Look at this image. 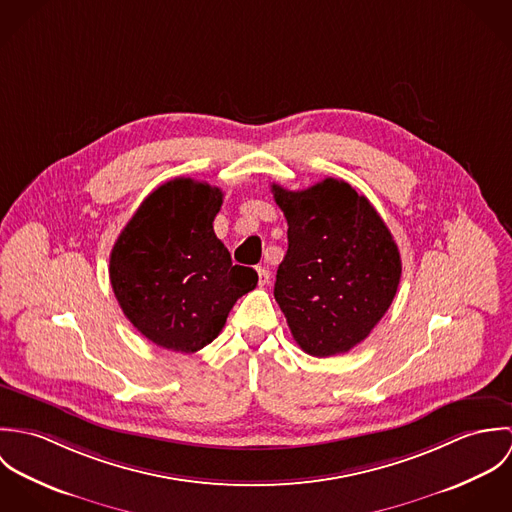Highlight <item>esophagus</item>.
Wrapping results in <instances>:
<instances>
[{
	"label": "esophagus",
	"instance_id": "esophagus-1",
	"mask_svg": "<svg viewBox=\"0 0 512 512\" xmlns=\"http://www.w3.org/2000/svg\"><path fill=\"white\" fill-rule=\"evenodd\" d=\"M256 272H258V286H266L268 282H270V272L266 270V268H256Z\"/></svg>",
	"mask_w": 512,
	"mask_h": 512
}]
</instances>
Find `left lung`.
Here are the masks:
<instances>
[{"label": "left lung", "mask_w": 512, "mask_h": 512, "mask_svg": "<svg viewBox=\"0 0 512 512\" xmlns=\"http://www.w3.org/2000/svg\"><path fill=\"white\" fill-rule=\"evenodd\" d=\"M288 220V252L274 297L295 343L333 357L365 341L402 276L398 246L376 209L349 183L327 177L305 191L272 185Z\"/></svg>", "instance_id": "obj_1"}]
</instances>
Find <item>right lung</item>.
<instances>
[{
  "mask_svg": "<svg viewBox=\"0 0 512 512\" xmlns=\"http://www.w3.org/2000/svg\"><path fill=\"white\" fill-rule=\"evenodd\" d=\"M222 191L177 177L149 193L110 254V284L132 325L167 351L195 353L217 339L258 274L232 264L213 230Z\"/></svg>",
  "mask_w": 512,
  "mask_h": 512,
  "instance_id": "add662e5",
  "label": "right lung"
}]
</instances>
